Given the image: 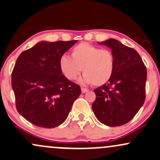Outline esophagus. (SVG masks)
Masks as SVG:
<instances>
[{
	"label": "esophagus",
	"instance_id": "34e87169",
	"mask_svg": "<svg viewBox=\"0 0 160 160\" xmlns=\"http://www.w3.org/2000/svg\"><path fill=\"white\" fill-rule=\"evenodd\" d=\"M88 91V89H86V88H82V93H85Z\"/></svg>",
	"mask_w": 160,
	"mask_h": 160
}]
</instances>
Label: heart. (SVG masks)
Masks as SVG:
<instances>
[{
	"label": "heart",
	"instance_id": "obj_1",
	"mask_svg": "<svg viewBox=\"0 0 160 160\" xmlns=\"http://www.w3.org/2000/svg\"><path fill=\"white\" fill-rule=\"evenodd\" d=\"M59 67L67 79L76 80L81 72L82 82L93 86H102L110 80L115 68L113 53L108 49H101L88 43H81L71 52V58L63 56Z\"/></svg>",
	"mask_w": 160,
	"mask_h": 160
}]
</instances>
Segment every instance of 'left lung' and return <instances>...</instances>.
I'll use <instances>...</instances> for the list:
<instances>
[{
	"label": "left lung",
	"instance_id": "left-lung-1",
	"mask_svg": "<svg viewBox=\"0 0 160 160\" xmlns=\"http://www.w3.org/2000/svg\"><path fill=\"white\" fill-rule=\"evenodd\" d=\"M98 44L111 49L115 68L109 82L94 90L96 97L92 110L104 125H123L134 117L145 102L146 67L134 49L116 39Z\"/></svg>",
	"mask_w": 160,
	"mask_h": 160
}]
</instances>
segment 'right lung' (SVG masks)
Masks as SVG:
<instances>
[{
  "mask_svg": "<svg viewBox=\"0 0 160 160\" xmlns=\"http://www.w3.org/2000/svg\"><path fill=\"white\" fill-rule=\"evenodd\" d=\"M76 42L41 41L18 58L12 72L15 106L34 125L52 128L62 125L82 92L59 67L61 57Z\"/></svg>",
  "mask_w": 160,
  "mask_h": 160,
  "instance_id": "obj_1",
  "label": "right lung"
}]
</instances>
